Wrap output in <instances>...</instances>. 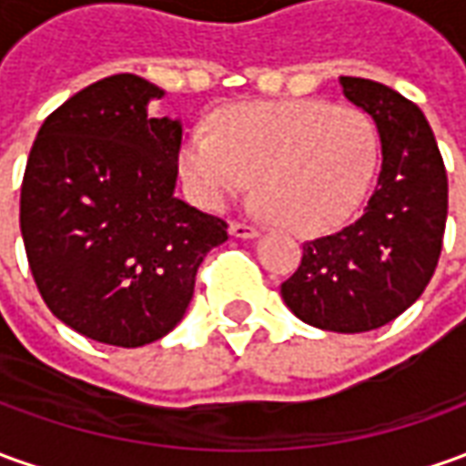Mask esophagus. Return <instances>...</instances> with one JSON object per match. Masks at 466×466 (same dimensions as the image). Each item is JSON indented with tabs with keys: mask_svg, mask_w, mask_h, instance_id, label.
<instances>
[{
	"mask_svg": "<svg viewBox=\"0 0 466 466\" xmlns=\"http://www.w3.org/2000/svg\"><path fill=\"white\" fill-rule=\"evenodd\" d=\"M230 236L233 238H258L261 236V230L251 223H230Z\"/></svg>",
	"mask_w": 466,
	"mask_h": 466,
	"instance_id": "obj_1",
	"label": "esophagus"
}]
</instances>
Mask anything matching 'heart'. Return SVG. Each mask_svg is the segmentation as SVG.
Returning <instances> with one entry per match:
<instances>
[{"instance_id": "obj_1", "label": "heart", "mask_w": 466, "mask_h": 466, "mask_svg": "<svg viewBox=\"0 0 466 466\" xmlns=\"http://www.w3.org/2000/svg\"><path fill=\"white\" fill-rule=\"evenodd\" d=\"M375 165L370 118L317 98L230 106L215 131L192 127L179 147L182 182L205 210H220L256 175L261 210L304 236L339 226L365 198Z\"/></svg>"}]
</instances>
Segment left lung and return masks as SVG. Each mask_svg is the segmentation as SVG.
I'll use <instances>...</instances> for the list:
<instances>
[{
	"mask_svg": "<svg viewBox=\"0 0 466 466\" xmlns=\"http://www.w3.org/2000/svg\"><path fill=\"white\" fill-rule=\"evenodd\" d=\"M339 88L373 121L380 175L362 215L339 233L304 243L281 299L307 325L368 332L409 309L434 276L447 226V169L421 108L368 78Z\"/></svg>",
	"mask_w": 466,
	"mask_h": 466,
	"instance_id": "1",
	"label": "left lung"
}]
</instances>
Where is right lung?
Segmentation results:
<instances>
[{"instance_id":"obj_1","label":"right lung","mask_w":466,"mask_h":466,"mask_svg":"<svg viewBox=\"0 0 466 466\" xmlns=\"http://www.w3.org/2000/svg\"><path fill=\"white\" fill-rule=\"evenodd\" d=\"M165 91L118 73L56 108L32 144L19 228L35 284L60 322L116 348L179 325L205 253L228 226L175 198L179 118L149 116Z\"/></svg>"}]
</instances>
